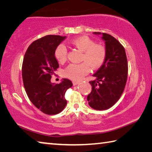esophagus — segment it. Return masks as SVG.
I'll return each instance as SVG.
<instances>
[{
    "instance_id": "obj_1",
    "label": "esophagus",
    "mask_w": 152,
    "mask_h": 152,
    "mask_svg": "<svg viewBox=\"0 0 152 152\" xmlns=\"http://www.w3.org/2000/svg\"><path fill=\"white\" fill-rule=\"evenodd\" d=\"M72 83H73L74 85H77V84H78L80 83V82H78V81H73Z\"/></svg>"
}]
</instances>
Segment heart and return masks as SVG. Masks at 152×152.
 I'll use <instances>...</instances> for the list:
<instances>
[{
    "label": "heart",
    "mask_w": 152,
    "mask_h": 152,
    "mask_svg": "<svg viewBox=\"0 0 152 152\" xmlns=\"http://www.w3.org/2000/svg\"><path fill=\"white\" fill-rule=\"evenodd\" d=\"M69 44L83 51L81 64H70L64 69L66 76L74 80H80L92 69H98L102 66L106 60L107 50L103 45L95 44V42L87 36H82L72 39ZM68 51L65 45H59L55 50V57L58 62L64 63L67 59Z\"/></svg>",
    "instance_id": "1"
}]
</instances>
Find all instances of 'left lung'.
I'll return each mask as SVG.
<instances>
[{"instance_id": "8db88e82", "label": "left lung", "mask_w": 152, "mask_h": 152, "mask_svg": "<svg viewBox=\"0 0 152 152\" xmlns=\"http://www.w3.org/2000/svg\"><path fill=\"white\" fill-rule=\"evenodd\" d=\"M94 34H101L94 32ZM105 41L106 60L89 82L92 91L88 96V104L95 110H106L113 106L124 91L128 74V64L125 48L112 35L102 33Z\"/></svg>"}]
</instances>
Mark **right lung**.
Returning <instances> with one entry per match:
<instances>
[{
    "mask_svg": "<svg viewBox=\"0 0 152 152\" xmlns=\"http://www.w3.org/2000/svg\"><path fill=\"white\" fill-rule=\"evenodd\" d=\"M66 37L46 35L31 44L25 52L22 77L25 91L31 102L47 115L62 111L67 104L65 93L72 86L70 80L63 78L60 84H52L51 78L59 68L56 48Z\"/></svg>",
    "mask_w": 152,
    "mask_h": 152,
    "instance_id": "obj_1",
    "label": "right lung"
}]
</instances>
